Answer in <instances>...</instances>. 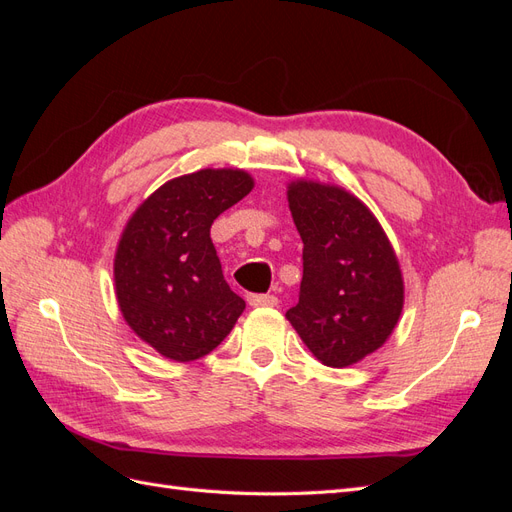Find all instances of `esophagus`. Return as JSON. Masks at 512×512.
Returning a JSON list of instances; mask_svg holds the SVG:
<instances>
[{
	"mask_svg": "<svg viewBox=\"0 0 512 512\" xmlns=\"http://www.w3.org/2000/svg\"><path fill=\"white\" fill-rule=\"evenodd\" d=\"M247 303L252 307H275L277 297H273V294H247Z\"/></svg>",
	"mask_w": 512,
	"mask_h": 512,
	"instance_id": "1",
	"label": "esophagus"
}]
</instances>
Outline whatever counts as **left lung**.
Listing matches in <instances>:
<instances>
[{"instance_id":"obj_1","label":"left lung","mask_w":512,"mask_h":512,"mask_svg":"<svg viewBox=\"0 0 512 512\" xmlns=\"http://www.w3.org/2000/svg\"><path fill=\"white\" fill-rule=\"evenodd\" d=\"M303 241L299 303L286 318L316 359L348 367L376 352L404 309V277L389 237L359 198L329 183H288Z\"/></svg>"}]
</instances>
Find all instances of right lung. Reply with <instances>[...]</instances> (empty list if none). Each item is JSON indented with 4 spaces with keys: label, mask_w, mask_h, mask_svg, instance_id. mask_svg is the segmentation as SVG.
<instances>
[{
    "label": "right lung",
    "mask_w": 512,
    "mask_h": 512,
    "mask_svg": "<svg viewBox=\"0 0 512 512\" xmlns=\"http://www.w3.org/2000/svg\"><path fill=\"white\" fill-rule=\"evenodd\" d=\"M252 188L239 168L196 170L143 200L121 232L113 273L123 320L170 361L209 354L243 314L209 230Z\"/></svg>",
    "instance_id": "obj_1"
}]
</instances>
